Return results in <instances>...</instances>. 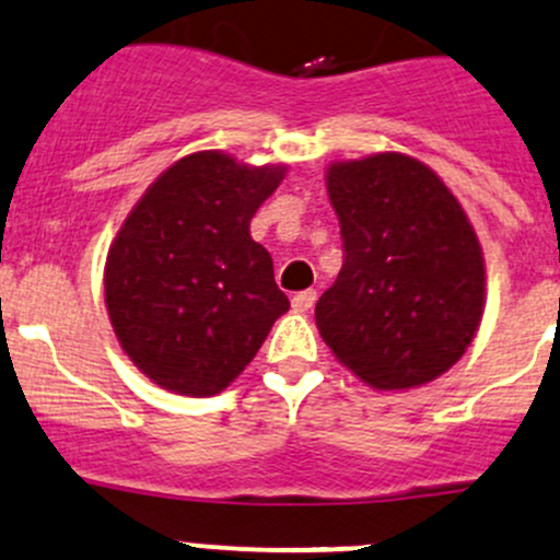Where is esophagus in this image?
Returning a JSON list of instances; mask_svg holds the SVG:
<instances>
[{
  "mask_svg": "<svg viewBox=\"0 0 560 560\" xmlns=\"http://www.w3.org/2000/svg\"><path fill=\"white\" fill-rule=\"evenodd\" d=\"M315 299H318V293H315L313 288H307V291L296 293V296L291 299V307L296 310V313H307V310H313Z\"/></svg>",
  "mask_w": 560,
  "mask_h": 560,
  "instance_id": "esophagus-1",
  "label": "esophagus"
}]
</instances>
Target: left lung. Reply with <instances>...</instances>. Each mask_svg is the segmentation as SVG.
<instances>
[{"label":"left lung","instance_id":"1","mask_svg":"<svg viewBox=\"0 0 560 560\" xmlns=\"http://www.w3.org/2000/svg\"><path fill=\"white\" fill-rule=\"evenodd\" d=\"M326 188L345 264L315 304L323 342L377 390L445 374L486 310L475 226L431 166L405 153L334 161Z\"/></svg>","mask_w":560,"mask_h":560}]
</instances>
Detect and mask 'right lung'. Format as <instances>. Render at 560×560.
Masks as SVG:
<instances>
[{
	"mask_svg": "<svg viewBox=\"0 0 560 560\" xmlns=\"http://www.w3.org/2000/svg\"><path fill=\"white\" fill-rule=\"evenodd\" d=\"M282 177L278 164L191 153L155 177L115 234L109 323L131 364L161 388L221 394L291 307L272 256L250 237V218Z\"/></svg>",
	"mask_w": 560,
	"mask_h": 560,
	"instance_id": "1",
	"label": "right lung"
}]
</instances>
